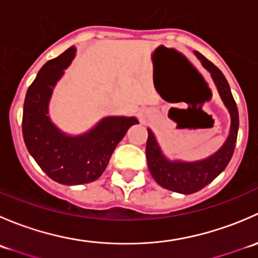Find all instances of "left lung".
Returning <instances> with one entry per match:
<instances>
[{"instance_id": "1", "label": "left lung", "mask_w": 258, "mask_h": 258, "mask_svg": "<svg viewBox=\"0 0 258 258\" xmlns=\"http://www.w3.org/2000/svg\"><path fill=\"white\" fill-rule=\"evenodd\" d=\"M197 58L201 61L202 66L211 74L213 82L217 87L221 100L225 103L231 116L230 135L222 147L205 160L195 161V162H184V161H170L166 158L157 144L155 135L148 131L147 144H146V157L147 166L151 175L160 186L170 191L178 192L183 195H191L206 187L210 182L217 177L230 162L235 151L236 141L238 132V110L233 96L231 93L230 85L225 79L222 72L209 61L200 52H195Z\"/></svg>"}]
</instances>
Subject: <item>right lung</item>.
I'll return each instance as SVG.
<instances>
[{
    "mask_svg": "<svg viewBox=\"0 0 258 258\" xmlns=\"http://www.w3.org/2000/svg\"><path fill=\"white\" fill-rule=\"evenodd\" d=\"M70 47L38 71L26 93L22 134L30 155L41 170L62 184H82L97 179L106 170L114 148L123 139L136 117L111 116L80 136H70L52 123L48 103L57 81L74 59Z\"/></svg>",
    "mask_w": 258,
    "mask_h": 258,
    "instance_id": "add662e5",
    "label": "right lung"
}]
</instances>
